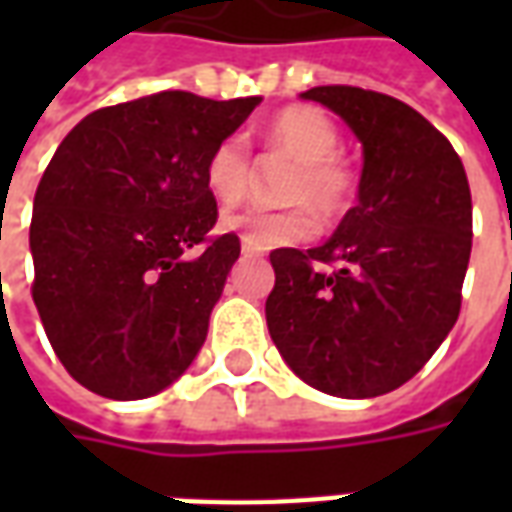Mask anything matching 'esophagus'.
I'll return each instance as SVG.
<instances>
[{
	"mask_svg": "<svg viewBox=\"0 0 512 512\" xmlns=\"http://www.w3.org/2000/svg\"><path fill=\"white\" fill-rule=\"evenodd\" d=\"M241 252H244L246 257L263 255V249H257V246H255V244H249V241H241Z\"/></svg>",
	"mask_w": 512,
	"mask_h": 512,
	"instance_id": "34e87169",
	"label": "esophagus"
}]
</instances>
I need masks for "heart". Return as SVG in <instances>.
<instances>
[{
  "label": "heart",
  "instance_id": "heart-1",
  "mask_svg": "<svg viewBox=\"0 0 512 512\" xmlns=\"http://www.w3.org/2000/svg\"><path fill=\"white\" fill-rule=\"evenodd\" d=\"M260 136L271 156L293 161L282 186V200L293 208H246L227 213L222 227L238 233L257 249L304 244L318 233V219L307 204L326 219H337L351 208L356 197L354 172L337 153L340 131L332 117L315 106H288L268 120ZM205 183L222 208H233L249 197L255 186V161L244 136L230 134L216 142L205 158Z\"/></svg>",
  "mask_w": 512,
  "mask_h": 512
}]
</instances>
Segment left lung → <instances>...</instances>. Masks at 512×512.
<instances>
[{
    "mask_svg": "<svg viewBox=\"0 0 512 512\" xmlns=\"http://www.w3.org/2000/svg\"><path fill=\"white\" fill-rule=\"evenodd\" d=\"M365 147L359 202L315 249H274L271 340L326 395L403 386L458 321L472 255V191L450 139L392 95L326 84L301 93Z\"/></svg>",
    "mask_w": 512,
    "mask_h": 512,
    "instance_id": "8db88e82",
    "label": "left lung"
}]
</instances>
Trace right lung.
Here are the masks:
<instances>
[{"label": "right lung", "mask_w": 512, "mask_h": 512, "mask_svg": "<svg viewBox=\"0 0 512 512\" xmlns=\"http://www.w3.org/2000/svg\"><path fill=\"white\" fill-rule=\"evenodd\" d=\"M257 104L164 90L104 106L49 161L29 224L32 299L54 354L95 395H156L205 343L241 255L238 235H211L205 158ZM191 245L203 252L189 261Z\"/></svg>", "instance_id": "1"}]
</instances>
